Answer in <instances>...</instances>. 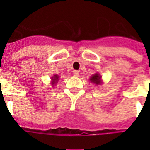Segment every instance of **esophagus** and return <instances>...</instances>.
<instances>
[{
	"label": "esophagus",
	"instance_id": "34e87169",
	"mask_svg": "<svg viewBox=\"0 0 150 150\" xmlns=\"http://www.w3.org/2000/svg\"><path fill=\"white\" fill-rule=\"evenodd\" d=\"M73 75H75V76H79V71L77 70H75L73 71Z\"/></svg>",
	"mask_w": 150,
	"mask_h": 150
}]
</instances>
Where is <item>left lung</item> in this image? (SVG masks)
Listing matches in <instances>:
<instances>
[{"label":"left lung","mask_w":150,"mask_h":150,"mask_svg":"<svg viewBox=\"0 0 150 150\" xmlns=\"http://www.w3.org/2000/svg\"><path fill=\"white\" fill-rule=\"evenodd\" d=\"M100 78H101V76H100L99 74H95V75L92 76L91 79H90V81L96 85L100 84Z\"/></svg>","instance_id":"obj_1"}]
</instances>
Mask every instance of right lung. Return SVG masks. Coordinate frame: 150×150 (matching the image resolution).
<instances>
[{
    "label": "right lung",
    "mask_w": 150,
    "mask_h": 150,
    "mask_svg": "<svg viewBox=\"0 0 150 150\" xmlns=\"http://www.w3.org/2000/svg\"><path fill=\"white\" fill-rule=\"evenodd\" d=\"M53 83H52V84H54V83H55V82H57V80H58V76H57V75H54V77L53 78Z\"/></svg>",
    "instance_id": "add662e5"
}]
</instances>
